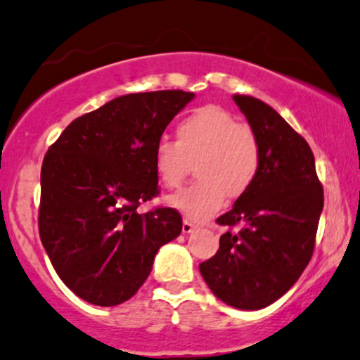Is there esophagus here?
<instances>
[{
    "label": "esophagus",
    "instance_id": "esophagus-1",
    "mask_svg": "<svg viewBox=\"0 0 360 360\" xmlns=\"http://www.w3.org/2000/svg\"><path fill=\"white\" fill-rule=\"evenodd\" d=\"M193 229H195V224H193L192 221L184 219V223H181V231H184V233H192Z\"/></svg>",
    "mask_w": 360,
    "mask_h": 360
}]
</instances>
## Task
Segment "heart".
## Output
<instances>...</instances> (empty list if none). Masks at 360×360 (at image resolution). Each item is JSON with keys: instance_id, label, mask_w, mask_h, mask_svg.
I'll use <instances>...</instances> for the list:
<instances>
[{"instance_id": "heart-1", "label": "heart", "mask_w": 360, "mask_h": 360, "mask_svg": "<svg viewBox=\"0 0 360 360\" xmlns=\"http://www.w3.org/2000/svg\"><path fill=\"white\" fill-rule=\"evenodd\" d=\"M193 160L199 179L169 195L168 204L188 219L204 221L219 211L226 195L238 199L252 188L262 163L260 144L231 112L205 105L180 120L176 141L161 139L153 151L156 175L168 188L179 187Z\"/></svg>"}]
</instances>
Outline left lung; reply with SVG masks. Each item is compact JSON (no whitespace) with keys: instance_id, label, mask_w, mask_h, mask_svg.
<instances>
[{"instance_id":"left-lung-1","label":"left lung","mask_w":360,"mask_h":360,"mask_svg":"<svg viewBox=\"0 0 360 360\" xmlns=\"http://www.w3.org/2000/svg\"><path fill=\"white\" fill-rule=\"evenodd\" d=\"M260 144L255 184L238 197L231 211L216 219L234 228L199 270L205 284L226 304L262 309L284 296L309 264L323 187L309 144L262 100L234 95Z\"/></svg>"}]
</instances>
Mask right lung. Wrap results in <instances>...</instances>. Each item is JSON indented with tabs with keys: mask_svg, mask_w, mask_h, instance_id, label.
I'll use <instances>...</instances> for the list:
<instances>
[{
	"mask_svg": "<svg viewBox=\"0 0 360 360\" xmlns=\"http://www.w3.org/2000/svg\"><path fill=\"white\" fill-rule=\"evenodd\" d=\"M193 93H129L84 114L47 149L39 234L60 281L96 306L131 300L181 231L176 209L137 212L160 193L153 151Z\"/></svg>",
	"mask_w": 360,
	"mask_h": 360,
	"instance_id": "add662e5",
	"label": "right lung"
}]
</instances>
